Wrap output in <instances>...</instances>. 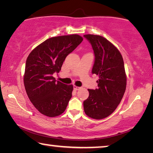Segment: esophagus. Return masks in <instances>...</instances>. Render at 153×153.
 <instances>
[{"label": "esophagus", "instance_id": "1", "mask_svg": "<svg viewBox=\"0 0 153 153\" xmlns=\"http://www.w3.org/2000/svg\"><path fill=\"white\" fill-rule=\"evenodd\" d=\"M74 89L75 90H78L80 89V87H78V86H74Z\"/></svg>", "mask_w": 153, "mask_h": 153}]
</instances>
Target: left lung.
I'll list each match as a JSON object with an SVG mask.
<instances>
[{"mask_svg":"<svg viewBox=\"0 0 153 153\" xmlns=\"http://www.w3.org/2000/svg\"><path fill=\"white\" fill-rule=\"evenodd\" d=\"M94 53L92 73L98 75V88L88 89L89 97L84 101V112L88 117L102 120L116 109L126 88V74L122 56L112 43L102 36L86 34Z\"/></svg>","mask_w":153,"mask_h":153,"instance_id":"left-lung-1","label":"left lung"}]
</instances>
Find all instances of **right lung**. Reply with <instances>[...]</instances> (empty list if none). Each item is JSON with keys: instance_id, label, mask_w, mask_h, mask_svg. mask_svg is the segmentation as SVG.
<instances>
[{"instance_id": "add662e5", "label": "right lung", "mask_w": 153, "mask_h": 153, "mask_svg": "<svg viewBox=\"0 0 153 153\" xmlns=\"http://www.w3.org/2000/svg\"><path fill=\"white\" fill-rule=\"evenodd\" d=\"M77 34L48 38L28 55L24 76L28 98L40 113L48 117L60 115L72 97L73 85L56 81L66 56L82 42Z\"/></svg>"}]
</instances>
